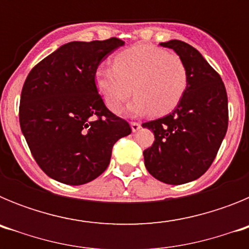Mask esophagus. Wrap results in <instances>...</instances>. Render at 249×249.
I'll list each match as a JSON object with an SVG mask.
<instances>
[{
  "label": "esophagus",
  "instance_id": "esophagus-1",
  "mask_svg": "<svg viewBox=\"0 0 249 249\" xmlns=\"http://www.w3.org/2000/svg\"><path fill=\"white\" fill-rule=\"evenodd\" d=\"M131 128H132V132L140 131L141 123H138V122H131Z\"/></svg>",
  "mask_w": 249,
  "mask_h": 249
}]
</instances>
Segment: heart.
<instances>
[{"label":"heart","instance_id":"b5f03b06","mask_svg":"<svg viewBox=\"0 0 249 249\" xmlns=\"http://www.w3.org/2000/svg\"><path fill=\"white\" fill-rule=\"evenodd\" d=\"M94 80L111 111H120L135 93L137 97L128 106L129 113L142 114L151 109L153 114H164L183 97L188 70L177 54L152 45H136L118 53L113 67H98Z\"/></svg>","mask_w":249,"mask_h":249}]
</instances>
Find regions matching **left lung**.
I'll use <instances>...</instances> for the list:
<instances>
[{
	"instance_id": "obj_1",
	"label": "left lung",
	"mask_w": 249,
	"mask_h": 249,
	"mask_svg": "<svg viewBox=\"0 0 249 249\" xmlns=\"http://www.w3.org/2000/svg\"><path fill=\"white\" fill-rule=\"evenodd\" d=\"M184 61L188 86L172 113L142 124L155 135L144 149V166L156 179L183 184L210 168L228 127L227 92L222 78L198 51L171 39L160 43Z\"/></svg>"
}]
</instances>
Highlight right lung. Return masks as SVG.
I'll use <instances>...</instances> for the list:
<instances>
[{
    "mask_svg": "<svg viewBox=\"0 0 249 249\" xmlns=\"http://www.w3.org/2000/svg\"><path fill=\"white\" fill-rule=\"evenodd\" d=\"M123 45L116 37L68 42L28 73L19 126L48 177L71 186L93 181L108 167L113 144L132 132L106 107L94 82L100 63Z\"/></svg>",
    "mask_w": 249,
    "mask_h": 249,
    "instance_id": "add662e5",
    "label": "right lung"
}]
</instances>
